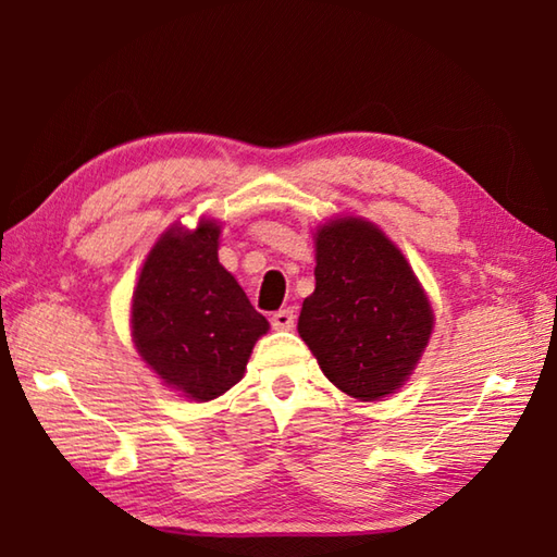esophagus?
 Here are the masks:
<instances>
[{"instance_id": "34e87169", "label": "esophagus", "mask_w": 557, "mask_h": 557, "mask_svg": "<svg viewBox=\"0 0 557 557\" xmlns=\"http://www.w3.org/2000/svg\"><path fill=\"white\" fill-rule=\"evenodd\" d=\"M270 321H272V329L289 331L292 326H295V311H292V309H280V311L272 313Z\"/></svg>"}]
</instances>
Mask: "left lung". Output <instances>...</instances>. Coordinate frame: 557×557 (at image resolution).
<instances>
[{
    "label": "left lung",
    "mask_w": 557,
    "mask_h": 557,
    "mask_svg": "<svg viewBox=\"0 0 557 557\" xmlns=\"http://www.w3.org/2000/svg\"><path fill=\"white\" fill-rule=\"evenodd\" d=\"M317 289L299 313V336L341 392L375 401L417 368L433 309L407 258L366 219L317 231Z\"/></svg>",
    "instance_id": "8db88e82"
}]
</instances>
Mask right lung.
Instances as JSON below:
<instances>
[{"label": "right lung", "mask_w": 557, "mask_h": 557, "mask_svg": "<svg viewBox=\"0 0 557 557\" xmlns=\"http://www.w3.org/2000/svg\"><path fill=\"white\" fill-rule=\"evenodd\" d=\"M216 221L168 228L140 270L131 331L140 358L168 387L195 401L216 399L240 382L268 319L252 309L219 262Z\"/></svg>", "instance_id": "add662e5"}]
</instances>
